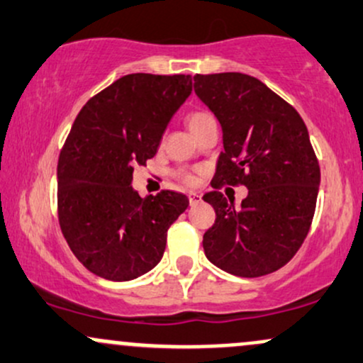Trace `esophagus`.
<instances>
[{
	"label": "esophagus",
	"instance_id": "1",
	"mask_svg": "<svg viewBox=\"0 0 363 363\" xmlns=\"http://www.w3.org/2000/svg\"><path fill=\"white\" fill-rule=\"evenodd\" d=\"M199 203H201V194L189 193V205L196 206V205H199Z\"/></svg>",
	"mask_w": 363,
	"mask_h": 363
}]
</instances>
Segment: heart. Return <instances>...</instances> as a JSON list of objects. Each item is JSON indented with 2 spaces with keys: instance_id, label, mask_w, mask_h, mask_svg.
Returning a JSON list of instances; mask_svg holds the SVG:
<instances>
[{
  "instance_id": "b5f03b06",
  "label": "heart",
  "mask_w": 363,
  "mask_h": 363,
  "mask_svg": "<svg viewBox=\"0 0 363 363\" xmlns=\"http://www.w3.org/2000/svg\"><path fill=\"white\" fill-rule=\"evenodd\" d=\"M210 123H215V118L208 111H201V109L191 111L189 114L186 116V124H187V128L191 129V133H193V135H196L199 129L205 128L206 124H210ZM177 177H179V181H182L187 186H193L196 182V174L189 172V170H177Z\"/></svg>"
}]
</instances>
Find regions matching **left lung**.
<instances>
[{"label": "left lung", "instance_id": "obj_1", "mask_svg": "<svg viewBox=\"0 0 363 363\" xmlns=\"http://www.w3.org/2000/svg\"><path fill=\"white\" fill-rule=\"evenodd\" d=\"M194 91L220 121L223 152L203 196L216 218L203 235L206 257L242 278L285 266L311 230L320 182L318 157L294 106L244 73L196 74ZM245 185L239 208L223 185Z\"/></svg>", "mask_w": 363, "mask_h": 363}]
</instances>
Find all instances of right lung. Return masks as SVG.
Wrapping results in <instances>:
<instances>
[{
  "label": "right lung",
  "mask_w": 363,
  "mask_h": 363,
  "mask_svg": "<svg viewBox=\"0 0 363 363\" xmlns=\"http://www.w3.org/2000/svg\"><path fill=\"white\" fill-rule=\"evenodd\" d=\"M193 90L189 74L133 73L83 106L57 160V218L66 242L89 272L128 281L158 264L186 194L133 191L170 118Z\"/></svg>",
  "instance_id": "add662e5"
}]
</instances>
